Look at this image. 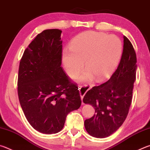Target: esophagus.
I'll use <instances>...</instances> for the list:
<instances>
[{
    "label": "esophagus",
    "mask_w": 150,
    "mask_h": 150,
    "mask_svg": "<svg viewBox=\"0 0 150 150\" xmlns=\"http://www.w3.org/2000/svg\"><path fill=\"white\" fill-rule=\"evenodd\" d=\"M92 87V86L90 85H79V93L81 95V100H83V96H85V93ZM82 104L83 105V103L82 102Z\"/></svg>",
    "instance_id": "34e87169"
}]
</instances>
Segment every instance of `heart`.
<instances>
[{
  "label": "heart",
  "mask_w": 150,
  "mask_h": 150,
  "mask_svg": "<svg viewBox=\"0 0 150 150\" xmlns=\"http://www.w3.org/2000/svg\"><path fill=\"white\" fill-rule=\"evenodd\" d=\"M122 53V44L116 35L93 31L79 35L73 40L70 48L63 52L62 59L67 74L71 77L77 75L83 67L85 73L81 81H96L108 77L118 65Z\"/></svg>",
  "instance_id": "obj_1"
}]
</instances>
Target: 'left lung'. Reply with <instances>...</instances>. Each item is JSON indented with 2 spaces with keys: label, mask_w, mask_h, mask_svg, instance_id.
Returning <instances> with one entry per match:
<instances>
[{
  "label": "left lung",
  "mask_w": 150,
  "mask_h": 150,
  "mask_svg": "<svg viewBox=\"0 0 150 150\" xmlns=\"http://www.w3.org/2000/svg\"><path fill=\"white\" fill-rule=\"evenodd\" d=\"M123 52L117 69L109 79L93 87L83 97V103L95 110L93 117L85 121L88 134L104 138L118 130L130 109L137 69L136 54L132 43L124 35Z\"/></svg>",
  "instance_id": "1"
}]
</instances>
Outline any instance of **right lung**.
Returning <instances> with one entry per match:
<instances>
[{
    "instance_id": "add662e5",
    "label": "right lung",
    "mask_w": 150,
    "mask_h": 150,
    "mask_svg": "<svg viewBox=\"0 0 150 150\" xmlns=\"http://www.w3.org/2000/svg\"><path fill=\"white\" fill-rule=\"evenodd\" d=\"M62 31L44 30L24 50L18 77V95L27 120L40 132L63 129L70 112L81 105L77 83L61 67Z\"/></svg>"
}]
</instances>
